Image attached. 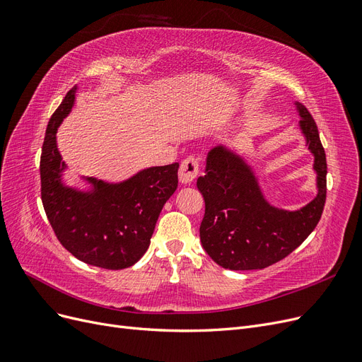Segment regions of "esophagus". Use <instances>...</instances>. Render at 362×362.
Segmentation results:
<instances>
[{"instance_id":"obj_1","label":"esophagus","mask_w":362,"mask_h":362,"mask_svg":"<svg viewBox=\"0 0 362 362\" xmlns=\"http://www.w3.org/2000/svg\"><path fill=\"white\" fill-rule=\"evenodd\" d=\"M199 173V160L198 157L190 156L181 163L180 168V181L182 184H190Z\"/></svg>"}]
</instances>
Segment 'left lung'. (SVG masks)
Wrapping results in <instances>:
<instances>
[{"instance_id": "8db88e82", "label": "left lung", "mask_w": 362, "mask_h": 362, "mask_svg": "<svg viewBox=\"0 0 362 362\" xmlns=\"http://www.w3.org/2000/svg\"><path fill=\"white\" fill-rule=\"evenodd\" d=\"M298 105L300 128L314 156L315 198L298 211L272 206L254 172L225 146L208 152L204 177L198 178L205 201L201 242L214 262L229 270L264 269L290 255L319 223L326 202V154L313 116Z\"/></svg>"}]
</instances>
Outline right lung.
Wrapping results in <instances>:
<instances>
[{
    "mask_svg": "<svg viewBox=\"0 0 362 362\" xmlns=\"http://www.w3.org/2000/svg\"><path fill=\"white\" fill-rule=\"evenodd\" d=\"M76 86L52 113L40 156V196L62 246L83 262L108 270L133 266L149 247L163 205L178 187L180 163L149 168L120 184L87 178L92 192L62 182L64 163L56 133L75 101Z\"/></svg>",
    "mask_w": 362,
    "mask_h": 362,
    "instance_id": "obj_1",
    "label": "right lung"
}]
</instances>
